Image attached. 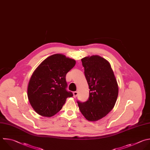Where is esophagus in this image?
Listing matches in <instances>:
<instances>
[{
	"instance_id": "34e87169",
	"label": "esophagus",
	"mask_w": 150,
	"mask_h": 150,
	"mask_svg": "<svg viewBox=\"0 0 150 150\" xmlns=\"http://www.w3.org/2000/svg\"><path fill=\"white\" fill-rule=\"evenodd\" d=\"M73 95H74V98L76 97L77 95H78V92H77V91L74 92H73Z\"/></svg>"
}]
</instances>
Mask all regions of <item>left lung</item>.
<instances>
[{
    "label": "left lung",
    "mask_w": 150,
    "mask_h": 150,
    "mask_svg": "<svg viewBox=\"0 0 150 150\" xmlns=\"http://www.w3.org/2000/svg\"><path fill=\"white\" fill-rule=\"evenodd\" d=\"M89 88V96L85 103L78 101L79 110L89 121L105 117L114 107L118 86L110 62L99 55L81 59Z\"/></svg>",
    "instance_id": "8db88e82"
}]
</instances>
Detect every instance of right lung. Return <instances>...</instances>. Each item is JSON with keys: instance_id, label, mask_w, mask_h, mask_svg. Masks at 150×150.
I'll return each instance as SVG.
<instances>
[{"instance_id": "1", "label": "right lung", "mask_w": 150, "mask_h": 150, "mask_svg": "<svg viewBox=\"0 0 150 150\" xmlns=\"http://www.w3.org/2000/svg\"><path fill=\"white\" fill-rule=\"evenodd\" d=\"M76 61L57 54L46 58L34 71L28 86V97L39 115L51 117L58 113L67 98L73 94L67 91V74Z\"/></svg>"}]
</instances>
